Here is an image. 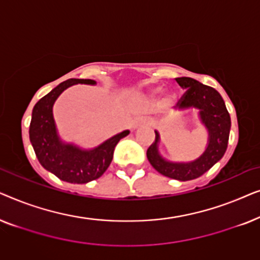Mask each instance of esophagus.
<instances>
[{
  "instance_id": "obj_1",
  "label": "esophagus",
  "mask_w": 260,
  "mask_h": 260,
  "mask_svg": "<svg viewBox=\"0 0 260 260\" xmlns=\"http://www.w3.org/2000/svg\"><path fill=\"white\" fill-rule=\"evenodd\" d=\"M143 122H144V120L142 118H136V120L134 122V127H137L138 125H140V124H142Z\"/></svg>"
}]
</instances>
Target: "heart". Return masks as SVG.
I'll return each instance as SVG.
<instances>
[{"instance_id": "obj_1", "label": "heart", "mask_w": 260, "mask_h": 260, "mask_svg": "<svg viewBox=\"0 0 260 260\" xmlns=\"http://www.w3.org/2000/svg\"><path fill=\"white\" fill-rule=\"evenodd\" d=\"M159 92H161V88L159 87H156V88H152L151 90V93L152 94H157V93H159ZM172 101H173V94H168L166 97V102L167 103H172Z\"/></svg>"}]
</instances>
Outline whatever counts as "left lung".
<instances>
[{"mask_svg":"<svg viewBox=\"0 0 260 260\" xmlns=\"http://www.w3.org/2000/svg\"><path fill=\"white\" fill-rule=\"evenodd\" d=\"M175 80L183 90H186L177 102L175 109L179 111L189 109L198 110L199 119L208 133L207 147L193 161H168L159 154L158 144L161 137L158 131L155 130V142L149 147L147 157L150 165L162 175L179 181H189L200 177L222 158L229 144L231 117L225 102L215 88L201 84L193 78L181 77Z\"/></svg>","mask_w":260,"mask_h":260,"instance_id":"8db88e82","label":"left lung"}]
</instances>
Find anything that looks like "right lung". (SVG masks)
I'll list each match as a JSON object with an SVG mask.
<instances>
[{"label": "right lung", "mask_w": 260, "mask_h": 260, "mask_svg": "<svg viewBox=\"0 0 260 260\" xmlns=\"http://www.w3.org/2000/svg\"><path fill=\"white\" fill-rule=\"evenodd\" d=\"M77 84L97 83L92 79H69L42 97L31 112L29 140L39 162L46 170L66 182L81 184L98 179L105 173L112 161L117 143L130 131L124 130L91 149L63 142L56 129L53 105L66 88Z\"/></svg>", "instance_id": "right-lung-1"}]
</instances>
